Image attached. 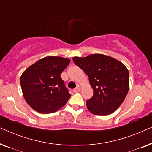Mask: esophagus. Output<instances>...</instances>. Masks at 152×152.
Masks as SVG:
<instances>
[{
    "mask_svg": "<svg viewBox=\"0 0 152 152\" xmlns=\"http://www.w3.org/2000/svg\"><path fill=\"white\" fill-rule=\"evenodd\" d=\"M79 91H80V87H79V86L76 87L75 88H74V89H73V92H75V93L79 92Z\"/></svg>",
    "mask_w": 152,
    "mask_h": 152,
    "instance_id": "esophagus-1",
    "label": "esophagus"
}]
</instances>
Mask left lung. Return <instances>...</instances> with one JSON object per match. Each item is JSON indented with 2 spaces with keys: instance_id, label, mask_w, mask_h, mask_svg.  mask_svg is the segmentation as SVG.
Returning a JSON list of instances; mask_svg holds the SVG:
<instances>
[{
  "instance_id": "left-lung-1",
  "label": "left lung",
  "mask_w": 152,
  "mask_h": 152,
  "mask_svg": "<svg viewBox=\"0 0 152 152\" xmlns=\"http://www.w3.org/2000/svg\"><path fill=\"white\" fill-rule=\"evenodd\" d=\"M72 60L86 72L93 88V95L86 101L89 111L96 115L115 111L123 102L129 88V74L125 66L101 54L75 57Z\"/></svg>"
}]
</instances>
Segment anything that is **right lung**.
Instances as JSON below:
<instances>
[{
	"mask_svg": "<svg viewBox=\"0 0 152 152\" xmlns=\"http://www.w3.org/2000/svg\"><path fill=\"white\" fill-rule=\"evenodd\" d=\"M70 59L46 57L23 72L20 86L27 103L41 113H50L61 109L70 97L60 76Z\"/></svg>",
	"mask_w": 152,
	"mask_h": 152,
	"instance_id": "add662e5",
	"label": "right lung"
}]
</instances>
